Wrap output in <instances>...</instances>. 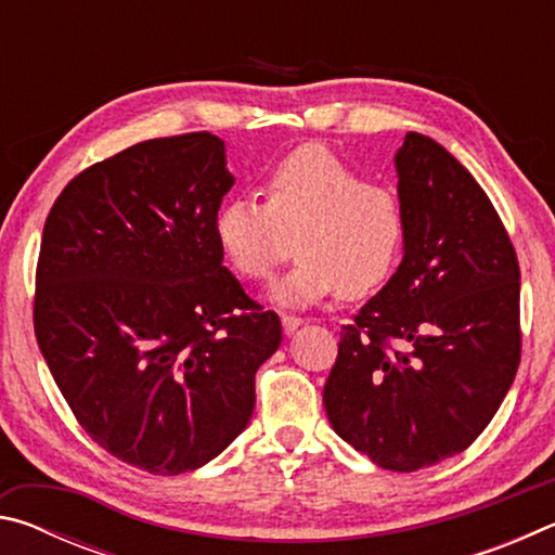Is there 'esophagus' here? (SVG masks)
<instances>
[{"label":"esophagus","mask_w":555,"mask_h":555,"mask_svg":"<svg viewBox=\"0 0 555 555\" xmlns=\"http://www.w3.org/2000/svg\"><path fill=\"white\" fill-rule=\"evenodd\" d=\"M281 325H284V333L286 335H294L300 325H304V321H300L298 315H288V313H284L281 315Z\"/></svg>","instance_id":"esophagus-1"}]
</instances>
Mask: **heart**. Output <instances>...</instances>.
<instances>
[{
    "instance_id": "1",
    "label": "heart",
    "mask_w": 555,
    "mask_h": 555,
    "mask_svg": "<svg viewBox=\"0 0 555 555\" xmlns=\"http://www.w3.org/2000/svg\"><path fill=\"white\" fill-rule=\"evenodd\" d=\"M264 203L230 198L215 215V240L240 276L269 281L298 249L279 281L284 306H311L340 291L362 298L397 267L406 220L399 195L367 183L325 146H300L269 168Z\"/></svg>"
}]
</instances>
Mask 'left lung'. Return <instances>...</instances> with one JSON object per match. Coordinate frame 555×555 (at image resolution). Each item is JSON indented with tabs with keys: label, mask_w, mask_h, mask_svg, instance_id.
I'll use <instances>...</instances> for the list:
<instances>
[{
	"label": "left lung",
	"mask_w": 555,
	"mask_h": 555,
	"mask_svg": "<svg viewBox=\"0 0 555 555\" xmlns=\"http://www.w3.org/2000/svg\"><path fill=\"white\" fill-rule=\"evenodd\" d=\"M393 164L403 259L343 325L323 403L374 465L413 473L463 453L509 391L519 261L480 183L438 142L409 131Z\"/></svg>",
	"instance_id": "obj_1"
}]
</instances>
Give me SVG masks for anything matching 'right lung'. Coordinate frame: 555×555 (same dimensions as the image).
Masks as SVG:
<instances>
[{"instance_id": "right-lung-1", "label": "right lung", "mask_w": 555, "mask_h": 555, "mask_svg": "<svg viewBox=\"0 0 555 555\" xmlns=\"http://www.w3.org/2000/svg\"><path fill=\"white\" fill-rule=\"evenodd\" d=\"M234 178L210 131L149 139L86 168L46 218L34 331L86 434L121 463L181 475L255 411L281 345L215 240Z\"/></svg>"}]
</instances>
